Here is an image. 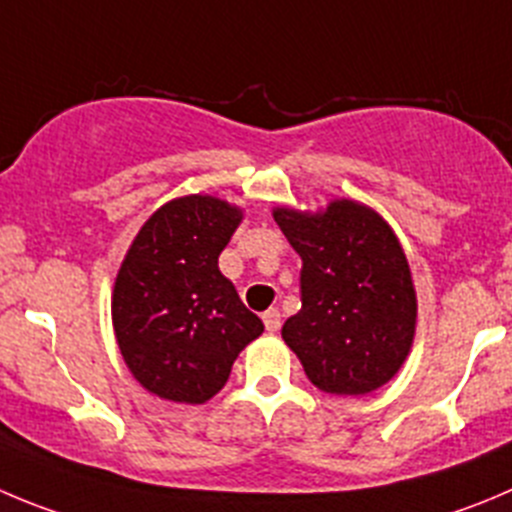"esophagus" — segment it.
<instances>
[{"instance_id": "esophagus-1", "label": "esophagus", "mask_w": 512, "mask_h": 512, "mask_svg": "<svg viewBox=\"0 0 512 512\" xmlns=\"http://www.w3.org/2000/svg\"><path fill=\"white\" fill-rule=\"evenodd\" d=\"M262 321H265V328L270 333H278L280 326H283V315H280L278 308H270L262 313Z\"/></svg>"}]
</instances>
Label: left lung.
<instances>
[{
	"instance_id": "left-lung-1",
	"label": "left lung",
	"mask_w": 512,
	"mask_h": 512,
	"mask_svg": "<svg viewBox=\"0 0 512 512\" xmlns=\"http://www.w3.org/2000/svg\"><path fill=\"white\" fill-rule=\"evenodd\" d=\"M272 217L303 260L300 310L283 341L326 394L364 396L399 374L417 331V290L399 237L353 199Z\"/></svg>"
}]
</instances>
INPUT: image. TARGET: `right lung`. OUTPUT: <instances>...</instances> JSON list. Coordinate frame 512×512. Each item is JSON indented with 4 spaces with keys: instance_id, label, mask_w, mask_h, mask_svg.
I'll return each mask as SVG.
<instances>
[{
    "instance_id": "obj_1",
    "label": "right lung",
    "mask_w": 512,
    "mask_h": 512,
    "mask_svg": "<svg viewBox=\"0 0 512 512\" xmlns=\"http://www.w3.org/2000/svg\"><path fill=\"white\" fill-rule=\"evenodd\" d=\"M240 207L189 194L138 229L116 275L113 331L133 379L176 404H204L234 358L265 326L219 272V252L240 227Z\"/></svg>"
}]
</instances>
